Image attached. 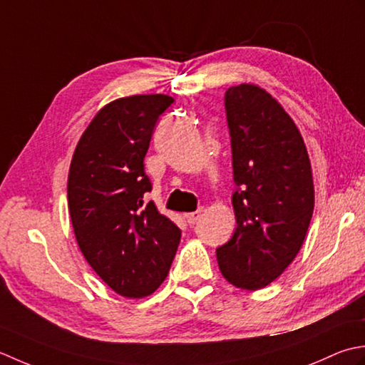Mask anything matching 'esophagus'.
Masks as SVG:
<instances>
[{"mask_svg":"<svg viewBox=\"0 0 365 365\" xmlns=\"http://www.w3.org/2000/svg\"><path fill=\"white\" fill-rule=\"evenodd\" d=\"M202 212H203V210H197V211H193V212L185 214L184 217H185V220H187L189 225H193V224H197V220L200 217H202Z\"/></svg>","mask_w":365,"mask_h":365,"instance_id":"obj_1","label":"esophagus"}]
</instances>
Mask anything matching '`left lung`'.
I'll return each instance as SVG.
<instances>
[{
	"label": "left lung",
	"instance_id": "8db88e82",
	"mask_svg": "<svg viewBox=\"0 0 365 365\" xmlns=\"http://www.w3.org/2000/svg\"><path fill=\"white\" fill-rule=\"evenodd\" d=\"M225 111L236 230L215 254L230 284L258 289L276 280L301 249L314 214V178L301 132L263 88H228Z\"/></svg>",
	"mask_w": 365,
	"mask_h": 365
}]
</instances>
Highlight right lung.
Instances as JSON below:
<instances>
[{"label":"right lung","instance_id":"obj_1","mask_svg":"<svg viewBox=\"0 0 365 365\" xmlns=\"http://www.w3.org/2000/svg\"><path fill=\"white\" fill-rule=\"evenodd\" d=\"M172 103L165 94L107 103L72 155L68 202L78 247L96 274L125 297H145L160 287L181 240V230L143 198L153 189L145 155L155 123Z\"/></svg>","mask_w":365,"mask_h":365}]
</instances>
